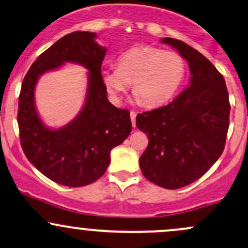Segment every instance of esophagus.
Listing matches in <instances>:
<instances>
[{
  "label": "esophagus",
  "instance_id": "obj_1",
  "mask_svg": "<svg viewBox=\"0 0 248 248\" xmlns=\"http://www.w3.org/2000/svg\"><path fill=\"white\" fill-rule=\"evenodd\" d=\"M135 117H137V113H135V111H131V120L133 127H135Z\"/></svg>",
  "mask_w": 248,
  "mask_h": 248
}]
</instances>
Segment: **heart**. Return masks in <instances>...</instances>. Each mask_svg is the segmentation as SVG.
Instances as JSON below:
<instances>
[{"mask_svg":"<svg viewBox=\"0 0 248 248\" xmlns=\"http://www.w3.org/2000/svg\"><path fill=\"white\" fill-rule=\"evenodd\" d=\"M116 67L102 72L104 88L116 103L132 82L133 93L144 106H160L173 97L186 77L181 54L151 46L128 49L117 59Z\"/></svg>","mask_w":248,"mask_h":248,"instance_id":"b5f03b06","label":"heart"}]
</instances>
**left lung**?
<instances>
[{
  "label": "left lung",
  "mask_w": 248,
  "mask_h": 248,
  "mask_svg": "<svg viewBox=\"0 0 248 248\" xmlns=\"http://www.w3.org/2000/svg\"><path fill=\"white\" fill-rule=\"evenodd\" d=\"M187 62L190 84L172 102L137 115V127L147 134L140 157L142 174L165 189L197 181L222 155L229 127V96L225 78L197 49L164 38Z\"/></svg>",
  "instance_id": "left-lung-1"
}]
</instances>
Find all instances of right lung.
<instances>
[{
  "instance_id": "obj_1",
  "label": "right lung",
  "mask_w": 248,
  "mask_h": 248,
  "mask_svg": "<svg viewBox=\"0 0 248 248\" xmlns=\"http://www.w3.org/2000/svg\"><path fill=\"white\" fill-rule=\"evenodd\" d=\"M95 39L91 32L62 36L36 58L21 85L17 124L23 153L41 173L65 186L97 181L110 163V151L132 131L129 110L116 108L107 98L101 75L107 49ZM67 61L90 70L86 104L66 126L49 130L36 113L34 88L41 74Z\"/></svg>"
}]
</instances>
